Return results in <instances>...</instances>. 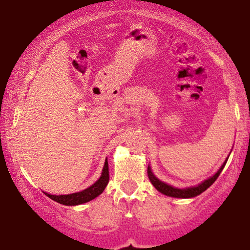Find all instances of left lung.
Returning a JSON list of instances; mask_svg holds the SVG:
<instances>
[{"mask_svg":"<svg viewBox=\"0 0 250 250\" xmlns=\"http://www.w3.org/2000/svg\"><path fill=\"white\" fill-rule=\"evenodd\" d=\"M227 161H228V159H227L226 162L223 163L222 166H221L219 171H217V173L215 174L214 176L209 177L208 180L203 181L202 183H200V185L196 186V187H191V188H187V189H177V188L171 187V186H169V185H166L165 182H162V181H160L159 179H157V177L154 176V174L151 173L150 168H149V167H148V177H149V180H150V182L153 183L154 187L156 188L157 190L160 191V193L167 195V196H171V197L188 199V197L197 196V195H200L201 193H203L205 190H207V189L210 187L211 185H213L215 181H216L217 177H219V175L221 174V171H222V169L225 168Z\"/></svg>","mask_w":250,"mask_h":250,"instance_id":"8db88e82","label":"left lung"}]
</instances>
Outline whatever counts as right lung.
I'll return each instance as SVG.
<instances>
[{
    "instance_id": "obj_1",
    "label": "right lung",
    "mask_w": 250,
    "mask_h": 250,
    "mask_svg": "<svg viewBox=\"0 0 250 250\" xmlns=\"http://www.w3.org/2000/svg\"><path fill=\"white\" fill-rule=\"evenodd\" d=\"M109 182V167H108V161H105L104 167H103L102 175L99 180L94 183L93 186L84 189V190L79 191V193H74L69 195H50L47 194L48 197H50L51 200L56 201V202L61 203L64 206H76V205H82V203L89 202L93 199H95L96 196H99L100 194H102V191L104 190V188L107 187Z\"/></svg>"
}]
</instances>
